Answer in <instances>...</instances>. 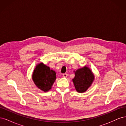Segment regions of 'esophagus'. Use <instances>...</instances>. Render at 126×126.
Wrapping results in <instances>:
<instances>
[{
    "label": "esophagus",
    "instance_id": "esophagus-1",
    "mask_svg": "<svg viewBox=\"0 0 126 126\" xmlns=\"http://www.w3.org/2000/svg\"><path fill=\"white\" fill-rule=\"evenodd\" d=\"M67 76H68V74H64L63 75V77H64V78L67 77Z\"/></svg>",
    "mask_w": 126,
    "mask_h": 126
}]
</instances>
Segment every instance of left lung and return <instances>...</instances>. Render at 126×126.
<instances>
[{
  "mask_svg": "<svg viewBox=\"0 0 126 126\" xmlns=\"http://www.w3.org/2000/svg\"><path fill=\"white\" fill-rule=\"evenodd\" d=\"M74 72L75 77L72 79V81L76 91L80 93L85 92L93 84L94 80L93 71L89 67L84 66Z\"/></svg>",
  "mask_w": 126,
  "mask_h": 126,
  "instance_id": "left-lung-1",
  "label": "left lung"
}]
</instances>
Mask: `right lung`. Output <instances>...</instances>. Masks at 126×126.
Segmentation results:
<instances>
[{"label":"right lung","instance_id":"right-lung-1","mask_svg":"<svg viewBox=\"0 0 126 126\" xmlns=\"http://www.w3.org/2000/svg\"><path fill=\"white\" fill-rule=\"evenodd\" d=\"M56 72L50 67L40 63L37 64L32 75V80L39 89L47 92L51 89L56 79Z\"/></svg>","mask_w":126,"mask_h":126}]
</instances>
